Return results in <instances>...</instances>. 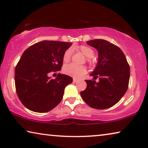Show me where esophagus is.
Instances as JSON below:
<instances>
[{"instance_id": "34e87169", "label": "esophagus", "mask_w": 148, "mask_h": 148, "mask_svg": "<svg viewBox=\"0 0 148 148\" xmlns=\"http://www.w3.org/2000/svg\"><path fill=\"white\" fill-rule=\"evenodd\" d=\"M78 82V80L77 79H76V78L73 79V82L74 83H76V82Z\"/></svg>"}]
</instances>
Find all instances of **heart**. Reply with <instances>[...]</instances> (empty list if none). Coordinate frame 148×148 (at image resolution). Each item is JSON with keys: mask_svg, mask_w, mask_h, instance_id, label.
I'll return each mask as SVG.
<instances>
[{"mask_svg": "<svg viewBox=\"0 0 148 148\" xmlns=\"http://www.w3.org/2000/svg\"><path fill=\"white\" fill-rule=\"evenodd\" d=\"M75 51H80V52L85 55L86 57V61L91 66H94L97 64V60L95 57H93L94 55V50L88 45H79L76 46L74 47ZM72 58V51L70 49H66L64 51V54L62 55V61L64 63H68L70 62ZM63 72L65 74L69 75L74 78H79L84 74L86 73L87 69L84 66H78L74 64H68L64 66L63 67Z\"/></svg>", "mask_w": 148, "mask_h": 148, "instance_id": "b5f03b06", "label": "heart"}]
</instances>
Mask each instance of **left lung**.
<instances>
[{
    "instance_id": "8db88e82",
    "label": "left lung",
    "mask_w": 148,
    "mask_h": 148,
    "mask_svg": "<svg viewBox=\"0 0 148 148\" xmlns=\"http://www.w3.org/2000/svg\"><path fill=\"white\" fill-rule=\"evenodd\" d=\"M98 51L97 64L90 75L95 79H86L87 88L80 92L81 97L89 106L105 109L117 103L125 94L130 79V66L125 54L115 45L104 39L86 42Z\"/></svg>"
}]
</instances>
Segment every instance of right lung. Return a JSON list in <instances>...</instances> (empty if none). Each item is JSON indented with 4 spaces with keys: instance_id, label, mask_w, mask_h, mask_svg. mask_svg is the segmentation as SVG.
<instances>
[{
    "instance_id": "1",
    "label": "right lung",
    "mask_w": 148,
    "mask_h": 148,
    "mask_svg": "<svg viewBox=\"0 0 148 148\" xmlns=\"http://www.w3.org/2000/svg\"><path fill=\"white\" fill-rule=\"evenodd\" d=\"M72 43L43 41L33 45L23 53L15 69V86L20 101L28 109L46 112L61 101L66 86L72 79L58 74L55 79L49 77L62 66V55Z\"/></svg>"
}]
</instances>
